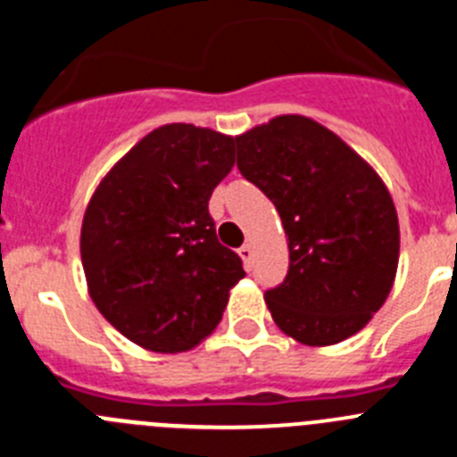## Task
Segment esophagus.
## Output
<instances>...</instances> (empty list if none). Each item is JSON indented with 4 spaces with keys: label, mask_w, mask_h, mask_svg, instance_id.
Segmentation results:
<instances>
[{
    "label": "esophagus",
    "mask_w": 457,
    "mask_h": 457,
    "mask_svg": "<svg viewBox=\"0 0 457 457\" xmlns=\"http://www.w3.org/2000/svg\"><path fill=\"white\" fill-rule=\"evenodd\" d=\"M237 253H240V258L242 261H245V265H247L249 268V263H252V256H253V249H252V245H242L240 249H237Z\"/></svg>",
    "instance_id": "obj_1"
}]
</instances>
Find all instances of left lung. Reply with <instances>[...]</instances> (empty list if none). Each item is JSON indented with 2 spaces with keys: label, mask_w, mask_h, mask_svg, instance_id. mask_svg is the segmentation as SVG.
I'll use <instances>...</instances> for the list:
<instances>
[{
  "label": "left lung",
  "mask_w": 457,
  "mask_h": 457,
  "mask_svg": "<svg viewBox=\"0 0 457 457\" xmlns=\"http://www.w3.org/2000/svg\"><path fill=\"white\" fill-rule=\"evenodd\" d=\"M237 169L277 208L288 274L265 302L284 334L334 345L364 329L394 286L401 231L394 201L366 160L297 114L236 137Z\"/></svg>",
  "instance_id": "left-lung-1"
}]
</instances>
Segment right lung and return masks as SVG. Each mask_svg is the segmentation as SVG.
<instances>
[{
	"instance_id": "add662e5",
	"label": "right lung",
	"mask_w": 457,
	"mask_h": 457,
	"mask_svg": "<svg viewBox=\"0 0 457 457\" xmlns=\"http://www.w3.org/2000/svg\"><path fill=\"white\" fill-rule=\"evenodd\" d=\"M233 162V137L169 123L125 153L88 201L79 237L88 295L141 348L173 354L199 345L245 277L208 212Z\"/></svg>"
}]
</instances>
